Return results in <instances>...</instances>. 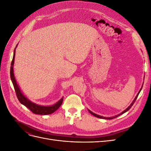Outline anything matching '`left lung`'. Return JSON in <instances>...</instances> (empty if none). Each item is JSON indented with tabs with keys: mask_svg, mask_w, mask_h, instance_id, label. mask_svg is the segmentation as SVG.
<instances>
[{
	"mask_svg": "<svg viewBox=\"0 0 151 151\" xmlns=\"http://www.w3.org/2000/svg\"><path fill=\"white\" fill-rule=\"evenodd\" d=\"M142 87H143V84H142V87H141V88H140V89L139 90V93H137V96H135V99H134V101L132 102V103L130 104V106L128 107L127 109H125L124 111H122L121 113H120V114H118V115H116V116H112V117H104V116H100V115H97V114H96V113H93V112H92L91 111V110H89V109H88V111H89V113L91 114V115H93V116H96V117H97V118H102V119H106V120H111V119H113V118H116L117 116H120V115H122V114H123V113H125V112H127V111H128L129 110V109L131 108V107L133 106V104H134V103H135V101H136V99H137V97H138V96H139V93H140V91L142 90Z\"/></svg>",
	"mask_w": 151,
	"mask_h": 151,
	"instance_id": "1",
	"label": "left lung"
}]
</instances>
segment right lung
<instances>
[{"mask_svg":"<svg viewBox=\"0 0 151 151\" xmlns=\"http://www.w3.org/2000/svg\"><path fill=\"white\" fill-rule=\"evenodd\" d=\"M17 45H16V48L17 47ZM15 54H16V48L14 49V51L13 58H12V60L11 62V66L10 75H11V79L12 81V83L13 84L14 88L18 100H19V102L22 104L24 105L26 107L29 109L33 113L37 114V115H50V114L53 113V112L55 111L57 109H58L59 107L61 106V104L63 102V97L59 100L58 102H57L55 104H54L53 105H51V106H43V105H40V104L31 102L30 100H29L28 98H27L23 94V93H22V91L20 89L19 86H18L17 83V81L14 77V63Z\"/></svg>","mask_w":151,"mask_h":151,"instance_id":"add662e5","label":"right lung"}]
</instances>
